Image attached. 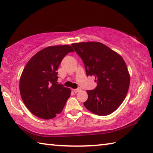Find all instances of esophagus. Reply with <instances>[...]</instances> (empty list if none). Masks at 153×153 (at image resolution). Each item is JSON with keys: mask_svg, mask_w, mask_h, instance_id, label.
Returning a JSON list of instances; mask_svg holds the SVG:
<instances>
[{"mask_svg": "<svg viewBox=\"0 0 153 153\" xmlns=\"http://www.w3.org/2000/svg\"><path fill=\"white\" fill-rule=\"evenodd\" d=\"M80 90H81V88H77V89H73V91H74L75 93L78 92L79 91H80Z\"/></svg>", "mask_w": 153, "mask_h": 153, "instance_id": "1", "label": "esophagus"}]
</instances>
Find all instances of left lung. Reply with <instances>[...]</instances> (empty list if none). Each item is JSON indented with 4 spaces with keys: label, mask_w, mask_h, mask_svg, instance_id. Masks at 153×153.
I'll return each instance as SVG.
<instances>
[{
    "label": "left lung",
    "mask_w": 153,
    "mask_h": 153,
    "mask_svg": "<svg viewBox=\"0 0 153 153\" xmlns=\"http://www.w3.org/2000/svg\"><path fill=\"white\" fill-rule=\"evenodd\" d=\"M71 46L84 62L87 76H95L97 83L95 89L86 91L85 107L98 115L112 113L123 102L129 86L130 77L123 59L98 42Z\"/></svg>",
    "instance_id": "left-lung-1"
}]
</instances>
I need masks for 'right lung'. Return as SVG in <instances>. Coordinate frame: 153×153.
<instances>
[{
	"mask_svg": "<svg viewBox=\"0 0 153 153\" xmlns=\"http://www.w3.org/2000/svg\"><path fill=\"white\" fill-rule=\"evenodd\" d=\"M74 51L69 45L48 46L33 55L24 67L19 80L20 94L36 117L50 120L63 111L71 90L58 84L56 71L65 56Z\"/></svg>",
	"mask_w": 153,
	"mask_h": 153,
	"instance_id": "right-lung-1",
	"label": "right lung"
}]
</instances>
